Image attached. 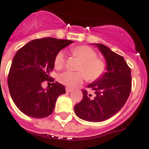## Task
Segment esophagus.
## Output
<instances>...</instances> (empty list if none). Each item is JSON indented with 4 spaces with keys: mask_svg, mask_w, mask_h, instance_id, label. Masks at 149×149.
<instances>
[{
    "mask_svg": "<svg viewBox=\"0 0 149 149\" xmlns=\"http://www.w3.org/2000/svg\"><path fill=\"white\" fill-rule=\"evenodd\" d=\"M65 90H66V92H67V93H72V91H73V90L68 88V87H67V88L65 89Z\"/></svg>",
    "mask_w": 149,
    "mask_h": 149,
    "instance_id": "1",
    "label": "esophagus"
}]
</instances>
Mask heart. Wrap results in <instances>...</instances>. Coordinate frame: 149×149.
<instances>
[{"label":"heart","mask_w":149,"mask_h":149,"mask_svg":"<svg viewBox=\"0 0 149 149\" xmlns=\"http://www.w3.org/2000/svg\"><path fill=\"white\" fill-rule=\"evenodd\" d=\"M72 53L81 61L77 68L80 72H72L67 71L62 72L58 77V80L61 84L72 88L82 83L85 76L89 81H94L102 74L105 69L104 63L100 59H96L97 54L92 48L87 46H79L72 49ZM64 63L65 53L63 51H60L56 56L54 65L56 68H61L64 65Z\"/></svg>","instance_id":"1"}]
</instances>
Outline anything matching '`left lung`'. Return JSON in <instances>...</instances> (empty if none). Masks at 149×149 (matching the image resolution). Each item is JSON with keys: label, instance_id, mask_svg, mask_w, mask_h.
<instances>
[{"label": "left lung", "instance_id": "obj_1", "mask_svg": "<svg viewBox=\"0 0 149 149\" xmlns=\"http://www.w3.org/2000/svg\"><path fill=\"white\" fill-rule=\"evenodd\" d=\"M99 48L106 62L105 72L96 81L87 85L95 90V96L83 90V99L74 105V113L82 120L102 122L114 116L127 100L131 90V69L124 57L102 44Z\"/></svg>", "mask_w": 149, "mask_h": 149}]
</instances>
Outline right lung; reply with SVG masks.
<instances>
[{"mask_svg":"<svg viewBox=\"0 0 149 149\" xmlns=\"http://www.w3.org/2000/svg\"><path fill=\"white\" fill-rule=\"evenodd\" d=\"M72 40L53 38L29 42L16 52L8 75V87L16 107L31 118H43L53 113L57 97L65 93V87L56 81L52 87H42L45 81L53 82L49 71L61 49Z\"/></svg>","mask_w":149,"mask_h":149,"instance_id":"obj_1","label":"right lung"}]
</instances>
